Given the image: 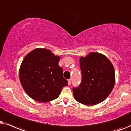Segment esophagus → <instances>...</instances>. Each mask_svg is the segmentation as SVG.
I'll use <instances>...</instances> for the list:
<instances>
[{
  "instance_id": "esophagus-1",
  "label": "esophagus",
  "mask_w": 131,
  "mask_h": 131,
  "mask_svg": "<svg viewBox=\"0 0 131 131\" xmlns=\"http://www.w3.org/2000/svg\"><path fill=\"white\" fill-rule=\"evenodd\" d=\"M68 84L69 86V85H71V80L70 79L68 80Z\"/></svg>"
}]
</instances>
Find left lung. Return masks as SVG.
I'll list each match as a JSON object with an SVG mask.
<instances>
[{
    "mask_svg": "<svg viewBox=\"0 0 131 131\" xmlns=\"http://www.w3.org/2000/svg\"><path fill=\"white\" fill-rule=\"evenodd\" d=\"M82 80L73 88L77 102L94 105L104 101L111 93L115 84V71L110 60L101 53L92 52L80 58Z\"/></svg>",
    "mask_w": 131,
    "mask_h": 131,
    "instance_id": "8db88e82",
    "label": "left lung"
}]
</instances>
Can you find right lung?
<instances>
[{"instance_id":"right-lung-1","label":"right lung","mask_w":131,"mask_h":131,"mask_svg":"<svg viewBox=\"0 0 131 131\" xmlns=\"http://www.w3.org/2000/svg\"><path fill=\"white\" fill-rule=\"evenodd\" d=\"M60 57L50 50L37 48L24 57L19 69L21 84L27 95L41 102H47L59 97L68 85L59 66Z\"/></svg>"}]
</instances>
